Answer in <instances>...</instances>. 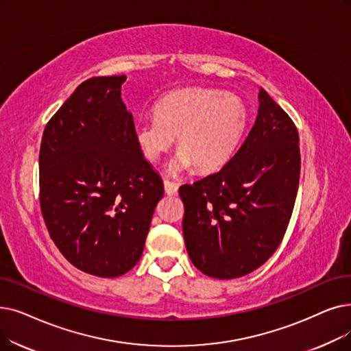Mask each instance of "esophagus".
I'll return each mask as SVG.
<instances>
[{"label":"esophagus","mask_w":351,"mask_h":351,"mask_svg":"<svg viewBox=\"0 0 351 351\" xmlns=\"http://www.w3.org/2000/svg\"><path fill=\"white\" fill-rule=\"evenodd\" d=\"M163 185H165V192H166L167 195H176V193H178L179 186H178V184H175V182H171V180L165 179V180H163Z\"/></svg>","instance_id":"esophagus-1"}]
</instances>
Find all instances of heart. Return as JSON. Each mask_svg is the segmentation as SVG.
<instances>
[{
  "instance_id": "obj_1",
  "label": "heart",
  "mask_w": 351,
  "mask_h": 351,
  "mask_svg": "<svg viewBox=\"0 0 351 351\" xmlns=\"http://www.w3.org/2000/svg\"><path fill=\"white\" fill-rule=\"evenodd\" d=\"M155 117L134 123L133 136L142 155L156 162L178 136V154L167 172L178 175L196 166L210 172L232 158L248 125V109L235 95L191 87L171 91L154 106Z\"/></svg>"
}]
</instances>
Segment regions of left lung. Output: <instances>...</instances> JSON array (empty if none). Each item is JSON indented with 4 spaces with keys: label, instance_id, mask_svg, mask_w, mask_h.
<instances>
[{
    "label": "left lung",
    "instance_id": "8db88e82",
    "mask_svg": "<svg viewBox=\"0 0 351 351\" xmlns=\"http://www.w3.org/2000/svg\"><path fill=\"white\" fill-rule=\"evenodd\" d=\"M248 138L222 169L182 185L188 255L205 276L239 278L276 252L291 218L300 180L293 120L264 88Z\"/></svg>",
    "mask_w": 351,
    "mask_h": 351
}]
</instances>
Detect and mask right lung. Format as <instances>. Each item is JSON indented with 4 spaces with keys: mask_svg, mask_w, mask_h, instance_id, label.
<instances>
[{
    "mask_svg": "<svg viewBox=\"0 0 351 351\" xmlns=\"http://www.w3.org/2000/svg\"><path fill=\"white\" fill-rule=\"evenodd\" d=\"M126 75L83 82L50 119L40 147V205L66 260L114 278L141 260L163 182L133 136Z\"/></svg>",
    "mask_w": 351,
    "mask_h": 351,
    "instance_id": "add662e5",
    "label": "right lung"
}]
</instances>
